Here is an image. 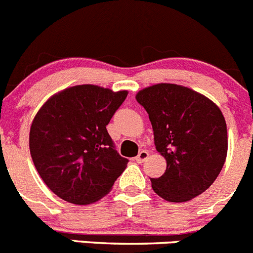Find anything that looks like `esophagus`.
Masks as SVG:
<instances>
[{
	"label": "esophagus",
	"instance_id": "obj_1",
	"mask_svg": "<svg viewBox=\"0 0 253 253\" xmlns=\"http://www.w3.org/2000/svg\"><path fill=\"white\" fill-rule=\"evenodd\" d=\"M148 157V152L147 151H140V153L137 155V157H134V161L137 162V164H142V162H145L146 160H147Z\"/></svg>",
	"mask_w": 253,
	"mask_h": 253
}]
</instances>
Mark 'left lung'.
<instances>
[{"label":"left lung","instance_id":"obj_1","mask_svg":"<svg viewBox=\"0 0 253 253\" xmlns=\"http://www.w3.org/2000/svg\"><path fill=\"white\" fill-rule=\"evenodd\" d=\"M136 100L148 113L156 150L167 167L152 188L169 202H186L213 183L227 156L222 112L204 94L173 84L143 88Z\"/></svg>","mask_w":253,"mask_h":253}]
</instances>
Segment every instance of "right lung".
I'll return each mask as SVG.
<instances>
[{
	"instance_id": "1",
	"label": "right lung",
	"mask_w": 253,
	"mask_h": 253,
	"mask_svg": "<svg viewBox=\"0 0 253 253\" xmlns=\"http://www.w3.org/2000/svg\"><path fill=\"white\" fill-rule=\"evenodd\" d=\"M94 84H80L53 94L35 116L30 152L52 192L75 205L107 195L128 160L116 151L106 126L127 97Z\"/></svg>"
}]
</instances>
